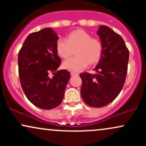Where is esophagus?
Wrapping results in <instances>:
<instances>
[{
    "mask_svg": "<svg viewBox=\"0 0 146 146\" xmlns=\"http://www.w3.org/2000/svg\"><path fill=\"white\" fill-rule=\"evenodd\" d=\"M71 76H78L79 75L78 73H74V72H71Z\"/></svg>",
    "mask_w": 146,
    "mask_h": 146,
    "instance_id": "34e87169",
    "label": "esophagus"
}]
</instances>
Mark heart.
<instances>
[{
	"instance_id": "heart-1",
	"label": "heart",
	"mask_w": 146,
	"mask_h": 146,
	"mask_svg": "<svg viewBox=\"0 0 146 146\" xmlns=\"http://www.w3.org/2000/svg\"><path fill=\"white\" fill-rule=\"evenodd\" d=\"M74 48L75 56L65 60L62 64L63 68L68 71H82L88 64H94L98 62L102 56L101 42L97 38H93L88 32L82 29L68 33L66 40L60 38L57 41V53L64 59L71 56Z\"/></svg>"
}]
</instances>
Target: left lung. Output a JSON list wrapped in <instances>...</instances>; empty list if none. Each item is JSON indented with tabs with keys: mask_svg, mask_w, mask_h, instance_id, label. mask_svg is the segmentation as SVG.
Returning a JSON list of instances; mask_svg holds the SVG:
<instances>
[{
	"mask_svg": "<svg viewBox=\"0 0 146 146\" xmlns=\"http://www.w3.org/2000/svg\"><path fill=\"white\" fill-rule=\"evenodd\" d=\"M102 45L101 58L95 74L82 73L81 96L84 102L95 108L105 106L118 96L125 83L129 51L123 38L105 25L97 31Z\"/></svg>",
	"mask_w": 146,
	"mask_h": 146,
	"instance_id": "8db88e82",
	"label": "left lung"
}]
</instances>
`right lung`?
Instances as JSON below:
<instances>
[{
	"label": "right lung",
	"mask_w": 146,
	"mask_h": 146,
	"mask_svg": "<svg viewBox=\"0 0 146 146\" xmlns=\"http://www.w3.org/2000/svg\"><path fill=\"white\" fill-rule=\"evenodd\" d=\"M59 37L48 27L29 34L18 53V73L25 95L33 105L44 110L62 102L70 79L66 70H57L61 60L56 51ZM54 75L49 78V73Z\"/></svg>",
	"instance_id": "right-lung-1"
}]
</instances>
